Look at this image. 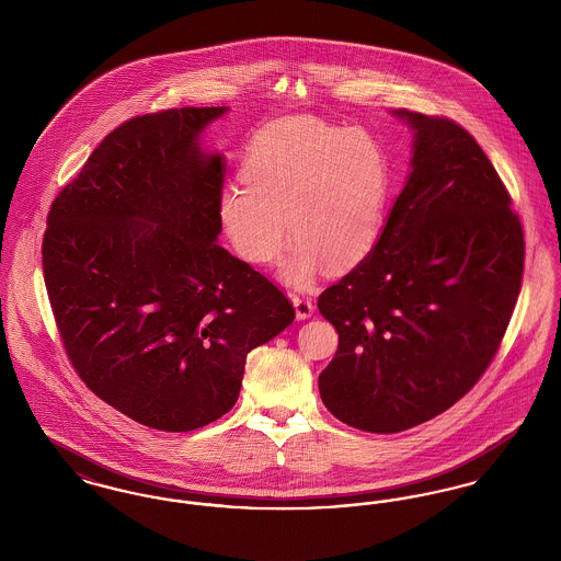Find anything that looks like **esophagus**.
I'll list each match as a JSON object with an SVG mask.
<instances>
[{"mask_svg": "<svg viewBox=\"0 0 561 561\" xmlns=\"http://www.w3.org/2000/svg\"><path fill=\"white\" fill-rule=\"evenodd\" d=\"M294 309H296V318L298 320H307L313 316V302L307 296L293 294Z\"/></svg>", "mask_w": 561, "mask_h": 561, "instance_id": "esophagus-1", "label": "esophagus"}]
</instances>
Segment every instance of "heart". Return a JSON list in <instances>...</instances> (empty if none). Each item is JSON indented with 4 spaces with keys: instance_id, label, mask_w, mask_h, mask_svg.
<instances>
[{
    "instance_id": "obj_1",
    "label": "heart",
    "mask_w": 561,
    "mask_h": 561,
    "mask_svg": "<svg viewBox=\"0 0 561 561\" xmlns=\"http://www.w3.org/2000/svg\"><path fill=\"white\" fill-rule=\"evenodd\" d=\"M240 179L245 190L220 195L222 227L252 265L279 261L293 233L298 245L282 275L294 286L311 284L321 265H359L378 240L389 160L368 133L316 117L275 122L245 147Z\"/></svg>"
}]
</instances>
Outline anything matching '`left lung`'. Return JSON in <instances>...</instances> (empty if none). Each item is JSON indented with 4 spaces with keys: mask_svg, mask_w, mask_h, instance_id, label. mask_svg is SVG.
<instances>
[{
    "mask_svg": "<svg viewBox=\"0 0 561 561\" xmlns=\"http://www.w3.org/2000/svg\"><path fill=\"white\" fill-rule=\"evenodd\" d=\"M414 128L412 172L370 254L325 288L339 332L320 374L351 427L398 433L465 398L499 353L524 277V229L478 140L442 115Z\"/></svg>",
    "mask_w": 561,
    "mask_h": 561,
    "instance_id": "obj_1",
    "label": "left lung"
}]
</instances>
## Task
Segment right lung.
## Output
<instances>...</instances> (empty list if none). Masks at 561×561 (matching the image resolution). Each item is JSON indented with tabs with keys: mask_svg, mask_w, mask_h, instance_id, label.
<instances>
[{
	"mask_svg": "<svg viewBox=\"0 0 561 561\" xmlns=\"http://www.w3.org/2000/svg\"><path fill=\"white\" fill-rule=\"evenodd\" d=\"M225 107L165 108L108 133L54 197L44 282L83 385L145 427L193 431L240 396L245 355L290 298L216 243L222 158L197 134Z\"/></svg>",
	"mask_w": 561,
	"mask_h": 561,
	"instance_id": "add662e5",
	"label": "right lung"
}]
</instances>
